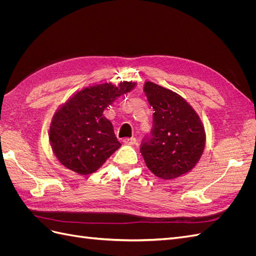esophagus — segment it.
<instances>
[{"label":"esophagus","instance_id":"1","mask_svg":"<svg viewBox=\"0 0 256 256\" xmlns=\"http://www.w3.org/2000/svg\"><path fill=\"white\" fill-rule=\"evenodd\" d=\"M124 142L129 144V145H134L136 143V136H131V138H124Z\"/></svg>","mask_w":256,"mask_h":256}]
</instances>
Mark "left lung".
<instances>
[{"label":"left lung","mask_w":256,"mask_h":256,"mask_svg":"<svg viewBox=\"0 0 256 256\" xmlns=\"http://www.w3.org/2000/svg\"><path fill=\"white\" fill-rule=\"evenodd\" d=\"M144 92L154 108V127L141 145L145 164L164 180L189 172L198 164L205 147V132L198 115L176 92L152 82Z\"/></svg>","instance_id":"obj_1"}]
</instances>
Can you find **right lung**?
Here are the masks:
<instances>
[{
  "mask_svg": "<svg viewBox=\"0 0 256 256\" xmlns=\"http://www.w3.org/2000/svg\"><path fill=\"white\" fill-rule=\"evenodd\" d=\"M134 86L122 82L88 88L56 113L50 127L52 150L60 164L80 175L94 173L120 148L112 124L104 116L106 106Z\"/></svg>",
  "mask_w": 256,
  "mask_h": 256,
  "instance_id": "1",
  "label": "right lung"
}]
</instances>
